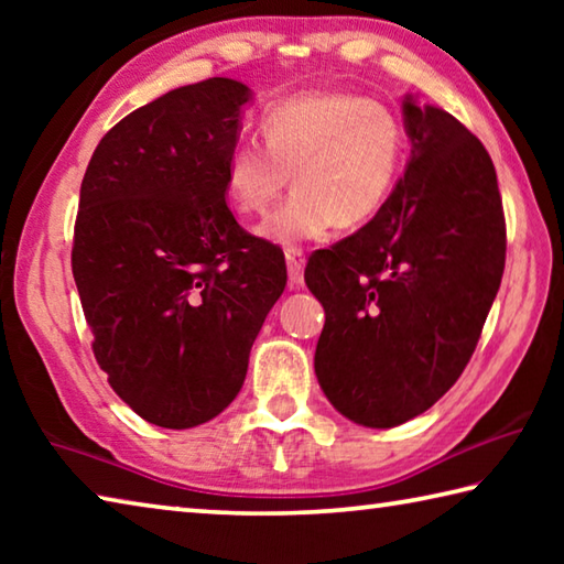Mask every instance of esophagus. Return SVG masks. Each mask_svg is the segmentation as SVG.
Wrapping results in <instances>:
<instances>
[{"label": "esophagus", "instance_id": "34e87169", "mask_svg": "<svg viewBox=\"0 0 564 564\" xmlns=\"http://www.w3.org/2000/svg\"><path fill=\"white\" fill-rule=\"evenodd\" d=\"M285 265H289L291 289H301V285H303V269H305V256H303L301 248H289V251H285Z\"/></svg>", "mask_w": 564, "mask_h": 564}]
</instances>
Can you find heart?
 I'll return each instance as SVG.
<instances>
[{
    "label": "heart",
    "instance_id": "obj_1",
    "mask_svg": "<svg viewBox=\"0 0 564 564\" xmlns=\"http://www.w3.org/2000/svg\"><path fill=\"white\" fill-rule=\"evenodd\" d=\"M265 144L228 149L224 191L234 212H269L293 174V196L259 226L275 246L358 228L383 212L405 164V127L393 109L348 91H305L261 113Z\"/></svg>",
    "mask_w": 564,
    "mask_h": 564
}]
</instances>
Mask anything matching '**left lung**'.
Instances as JSON below:
<instances>
[{"mask_svg":"<svg viewBox=\"0 0 564 564\" xmlns=\"http://www.w3.org/2000/svg\"><path fill=\"white\" fill-rule=\"evenodd\" d=\"M410 159L373 221L316 251L321 390L340 415L395 427L435 405L470 360L505 269L498 174L453 113L403 97Z\"/></svg>","mask_w":564,"mask_h":564,"instance_id":"left-lung-1","label":"left lung"}]
</instances>
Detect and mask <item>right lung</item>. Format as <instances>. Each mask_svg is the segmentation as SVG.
Segmentation results:
<instances>
[{
	"mask_svg": "<svg viewBox=\"0 0 564 564\" xmlns=\"http://www.w3.org/2000/svg\"><path fill=\"white\" fill-rule=\"evenodd\" d=\"M251 99L226 76L169 91L99 141L82 181L72 271L94 356L113 393L169 431L231 405L285 289L283 253L226 206Z\"/></svg>",
	"mask_w": 564,
	"mask_h": 564,
	"instance_id": "obj_1",
	"label": "right lung"
}]
</instances>
